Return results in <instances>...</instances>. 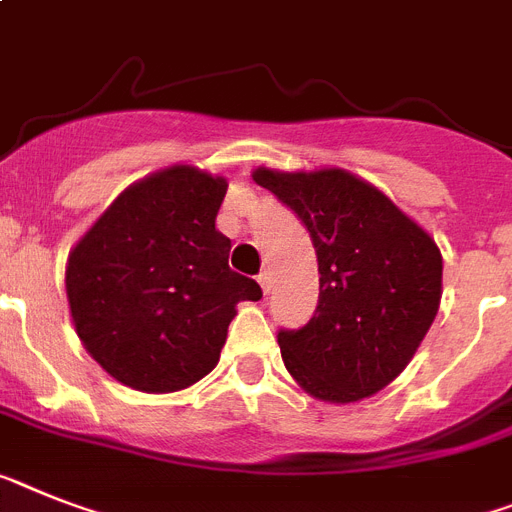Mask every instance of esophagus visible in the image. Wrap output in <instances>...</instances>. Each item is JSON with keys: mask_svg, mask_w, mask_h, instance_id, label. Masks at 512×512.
Segmentation results:
<instances>
[{"mask_svg": "<svg viewBox=\"0 0 512 512\" xmlns=\"http://www.w3.org/2000/svg\"><path fill=\"white\" fill-rule=\"evenodd\" d=\"M257 283H260V289L268 294V291H270V273H268V270H263V273L257 276Z\"/></svg>", "mask_w": 512, "mask_h": 512, "instance_id": "obj_1", "label": "esophagus"}]
</instances>
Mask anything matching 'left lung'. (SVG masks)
Returning <instances> with one entry per match:
<instances>
[{
  "label": "left lung",
  "instance_id": "1",
  "mask_svg": "<svg viewBox=\"0 0 512 512\" xmlns=\"http://www.w3.org/2000/svg\"><path fill=\"white\" fill-rule=\"evenodd\" d=\"M252 179L294 210L317 252V309L304 328L278 330L283 364L320 401L375 395L406 369L437 315L435 239L343 169H257Z\"/></svg>",
  "mask_w": 512,
  "mask_h": 512
}]
</instances>
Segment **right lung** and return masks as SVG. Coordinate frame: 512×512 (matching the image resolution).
<instances>
[{
	"instance_id": "right-lung-1",
	"label": "right lung",
	"mask_w": 512,
	"mask_h": 512,
	"mask_svg": "<svg viewBox=\"0 0 512 512\" xmlns=\"http://www.w3.org/2000/svg\"><path fill=\"white\" fill-rule=\"evenodd\" d=\"M226 179L171 166L127 187L67 260V302L88 354L143 393L190 388L218 364L257 281L229 268L216 229Z\"/></svg>"
}]
</instances>
